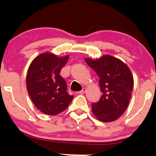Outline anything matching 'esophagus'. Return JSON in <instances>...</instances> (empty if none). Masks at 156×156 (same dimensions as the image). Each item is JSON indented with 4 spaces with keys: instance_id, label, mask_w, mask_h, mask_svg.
<instances>
[{
    "instance_id": "1",
    "label": "esophagus",
    "mask_w": 156,
    "mask_h": 156,
    "mask_svg": "<svg viewBox=\"0 0 156 156\" xmlns=\"http://www.w3.org/2000/svg\"><path fill=\"white\" fill-rule=\"evenodd\" d=\"M86 92V88H83L81 91H80V92H79V94H80V95H83V94H84Z\"/></svg>"
}]
</instances>
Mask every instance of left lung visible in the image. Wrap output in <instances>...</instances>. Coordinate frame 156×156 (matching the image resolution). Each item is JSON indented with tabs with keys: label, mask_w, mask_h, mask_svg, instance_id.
<instances>
[{
	"label": "left lung",
	"mask_w": 156,
	"mask_h": 156,
	"mask_svg": "<svg viewBox=\"0 0 156 156\" xmlns=\"http://www.w3.org/2000/svg\"><path fill=\"white\" fill-rule=\"evenodd\" d=\"M99 77L102 95L98 102L92 103V111L103 122H112L121 116L128 107L133 78L127 64L111 55L97 60L85 59Z\"/></svg>",
	"instance_id": "8db88e82"
}]
</instances>
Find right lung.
Masks as SVG:
<instances>
[{
    "mask_svg": "<svg viewBox=\"0 0 156 156\" xmlns=\"http://www.w3.org/2000/svg\"><path fill=\"white\" fill-rule=\"evenodd\" d=\"M68 58L42 53L32 61L28 69V93L35 107L45 115H58L65 111L73 100V95L67 92V83L59 74Z\"/></svg>",
    "mask_w": 156,
    "mask_h": 156,
    "instance_id": "add662e5",
    "label": "right lung"
}]
</instances>
